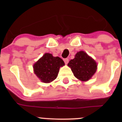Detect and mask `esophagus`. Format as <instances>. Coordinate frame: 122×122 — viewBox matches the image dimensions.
<instances>
[{
  "label": "esophagus",
  "instance_id": "34e87169",
  "mask_svg": "<svg viewBox=\"0 0 122 122\" xmlns=\"http://www.w3.org/2000/svg\"><path fill=\"white\" fill-rule=\"evenodd\" d=\"M64 62L66 64H67L68 63V61H69L68 58H65L64 60Z\"/></svg>",
  "mask_w": 122,
  "mask_h": 122
}]
</instances>
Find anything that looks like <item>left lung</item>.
<instances>
[{
  "instance_id": "left-lung-1",
  "label": "left lung",
  "mask_w": 122,
  "mask_h": 122,
  "mask_svg": "<svg viewBox=\"0 0 122 122\" xmlns=\"http://www.w3.org/2000/svg\"><path fill=\"white\" fill-rule=\"evenodd\" d=\"M68 66L74 76L81 81H87L92 78L97 70V64L93 58L84 51H80L70 61Z\"/></svg>"
}]
</instances>
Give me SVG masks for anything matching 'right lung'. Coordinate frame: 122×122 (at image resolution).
<instances>
[{
  "mask_svg": "<svg viewBox=\"0 0 122 122\" xmlns=\"http://www.w3.org/2000/svg\"><path fill=\"white\" fill-rule=\"evenodd\" d=\"M63 66L62 59L46 53L34 64V72L43 83H50L56 78L60 67Z\"/></svg>",
  "mask_w": 122,
  "mask_h": 122,
  "instance_id": "1",
  "label": "right lung"
}]
</instances>
